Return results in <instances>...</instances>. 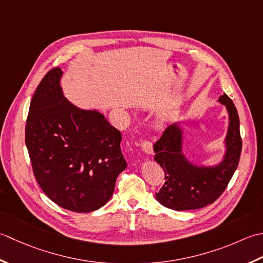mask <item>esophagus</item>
Returning <instances> with one entry per match:
<instances>
[{
	"label": "esophagus",
	"mask_w": 263,
	"mask_h": 263,
	"mask_svg": "<svg viewBox=\"0 0 263 263\" xmlns=\"http://www.w3.org/2000/svg\"><path fill=\"white\" fill-rule=\"evenodd\" d=\"M142 148L143 151L147 154H153V144L149 141L142 142Z\"/></svg>",
	"instance_id": "esophagus-1"
}]
</instances>
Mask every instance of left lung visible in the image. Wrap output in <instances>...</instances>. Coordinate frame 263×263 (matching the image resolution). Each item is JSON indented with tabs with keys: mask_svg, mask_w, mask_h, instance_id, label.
Returning a JSON list of instances; mask_svg holds the SVG:
<instances>
[{
	"mask_svg": "<svg viewBox=\"0 0 263 263\" xmlns=\"http://www.w3.org/2000/svg\"><path fill=\"white\" fill-rule=\"evenodd\" d=\"M219 102L226 105L229 127L226 136L227 151L216 167H196L184 157L181 152L183 132L178 124L165 128L154 144V160L164 170L165 179L163 186L155 193V197L163 206L184 211L212 204L232 179L242 152L239 117L227 94L221 95Z\"/></svg>",
	"mask_w": 263,
	"mask_h": 263,
	"instance_id": "obj_1",
	"label": "left lung"
}]
</instances>
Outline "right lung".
<instances>
[{
  "label": "right lung",
  "mask_w": 263,
  "mask_h": 263,
  "mask_svg": "<svg viewBox=\"0 0 263 263\" xmlns=\"http://www.w3.org/2000/svg\"><path fill=\"white\" fill-rule=\"evenodd\" d=\"M62 70L52 68L37 86L26 121V145L37 183L49 199L73 212L103 206L127 167L121 133L98 111L63 96Z\"/></svg>",
  "instance_id": "1"
}]
</instances>
